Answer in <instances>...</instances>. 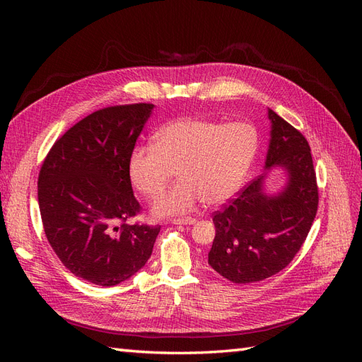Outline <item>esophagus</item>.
Listing matches in <instances>:
<instances>
[{
	"instance_id": "obj_1",
	"label": "esophagus",
	"mask_w": 362,
	"mask_h": 362,
	"mask_svg": "<svg viewBox=\"0 0 362 362\" xmlns=\"http://www.w3.org/2000/svg\"><path fill=\"white\" fill-rule=\"evenodd\" d=\"M196 222L194 217H180V218H173L172 223L173 225H193Z\"/></svg>"
}]
</instances>
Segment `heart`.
I'll return each instance as SVG.
<instances>
[{"instance_id":"1","label":"heart","mask_w":362,"mask_h":362,"mask_svg":"<svg viewBox=\"0 0 362 362\" xmlns=\"http://www.w3.org/2000/svg\"><path fill=\"white\" fill-rule=\"evenodd\" d=\"M254 127L180 119L163 127L154 145L129 156V180L148 199H157L177 170L178 182L154 205L157 216L190 211L199 201L222 204L240 189L257 154Z\"/></svg>"}]
</instances>
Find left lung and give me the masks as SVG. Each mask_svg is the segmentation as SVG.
I'll return each mask as SVG.
<instances>
[{
	"label": "left lung",
	"instance_id": "obj_1",
	"mask_svg": "<svg viewBox=\"0 0 362 362\" xmlns=\"http://www.w3.org/2000/svg\"><path fill=\"white\" fill-rule=\"evenodd\" d=\"M269 119L266 170L286 169V187L267 196L262 173L213 214L216 237L208 264L234 284L258 282L286 269L306 240L319 205L308 141L273 110Z\"/></svg>",
	"mask_w": 362,
	"mask_h": 362
}]
</instances>
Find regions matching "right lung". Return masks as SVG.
I'll use <instances>...</instances> for the list:
<instances>
[{
	"instance_id": "right-lung-1",
	"label": "right lung",
	"mask_w": 362,
	"mask_h": 362,
	"mask_svg": "<svg viewBox=\"0 0 362 362\" xmlns=\"http://www.w3.org/2000/svg\"><path fill=\"white\" fill-rule=\"evenodd\" d=\"M154 104L101 108L69 128L49 149L37 180L43 231L75 276L112 287L152 254L160 225L128 218L141 206L128 163Z\"/></svg>"
}]
</instances>
